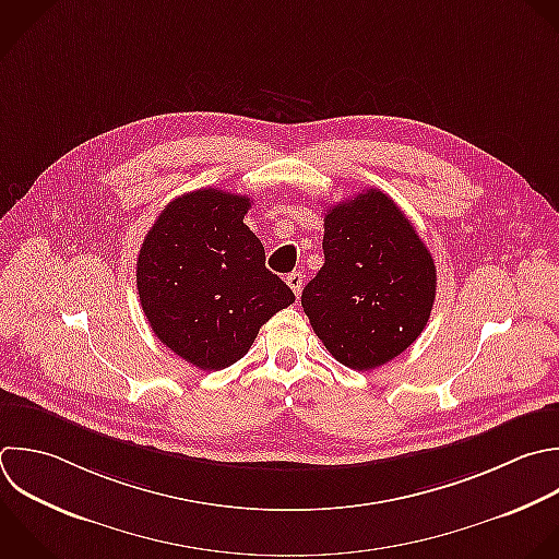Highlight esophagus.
I'll return each mask as SVG.
<instances>
[{
    "instance_id": "1",
    "label": "esophagus",
    "mask_w": 559,
    "mask_h": 559,
    "mask_svg": "<svg viewBox=\"0 0 559 559\" xmlns=\"http://www.w3.org/2000/svg\"><path fill=\"white\" fill-rule=\"evenodd\" d=\"M286 284L293 288L295 297H299V295H301V288H304V275H301L299 271H295V273H290V275L286 277Z\"/></svg>"
}]
</instances>
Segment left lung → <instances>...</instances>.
<instances>
[{"instance_id":"obj_1","label":"left lung","mask_w":559,"mask_h":559,"mask_svg":"<svg viewBox=\"0 0 559 559\" xmlns=\"http://www.w3.org/2000/svg\"><path fill=\"white\" fill-rule=\"evenodd\" d=\"M323 255L301 306L328 352L369 371L413 345L435 304L437 271L393 199L371 188L330 207Z\"/></svg>"}]
</instances>
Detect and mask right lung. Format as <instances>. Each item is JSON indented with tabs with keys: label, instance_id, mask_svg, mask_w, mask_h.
<instances>
[{
	"label": "right lung",
	"instance_id": "add662e5",
	"mask_svg": "<svg viewBox=\"0 0 559 559\" xmlns=\"http://www.w3.org/2000/svg\"><path fill=\"white\" fill-rule=\"evenodd\" d=\"M249 197L203 188L170 201L138 255V293L155 336L203 371L240 360L295 301L245 225Z\"/></svg>",
	"mask_w": 559,
	"mask_h": 559
}]
</instances>
